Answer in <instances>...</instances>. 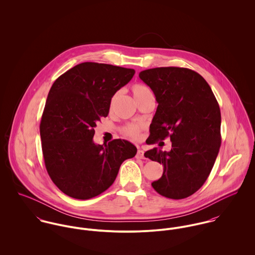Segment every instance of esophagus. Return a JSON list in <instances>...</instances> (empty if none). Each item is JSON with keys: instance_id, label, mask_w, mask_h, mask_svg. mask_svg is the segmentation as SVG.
I'll use <instances>...</instances> for the list:
<instances>
[{"instance_id": "esophagus-1", "label": "esophagus", "mask_w": 255, "mask_h": 255, "mask_svg": "<svg viewBox=\"0 0 255 255\" xmlns=\"http://www.w3.org/2000/svg\"><path fill=\"white\" fill-rule=\"evenodd\" d=\"M136 158H138V159H143L144 158V151L142 149L138 148L137 153H136Z\"/></svg>"}]
</instances>
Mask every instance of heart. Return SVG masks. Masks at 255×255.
Returning <instances> with one entry per match:
<instances>
[{"label": "heart", "instance_id": "heart-1", "mask_svg": "<svg viewBox=\"0 0 255 255\" xmlns=\"http://www.w3.org/2000/svg\"><path fill=\"white\" fill-rule=\"evenodd\" d=\"M131 90H132V94H133V97L136 102L139 100H142L144 98H147V97H153V94H152V91L150 90V88L143 84H134L132 86ZM116 97H117V94H115L112 97L111 102H110L111 107L113 106ZM125 133L134 139H137L140 134V127L137 125H128L125 128Z\"/></svg>", "mask_w": 255, "mask_h": 255}]
</instances>
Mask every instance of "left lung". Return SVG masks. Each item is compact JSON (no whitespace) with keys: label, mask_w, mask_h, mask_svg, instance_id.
I'll return each instance as SVG.
<instances>
[{"label":"left lung","mask_w":255,"mask_h":255,"mask_svg":"<svg viewBox=\"0 0 255 255\" xmlns=\"http://www.w3.org/2000/svg\"><path fill=\"white\" fill-rule=\"evenodd\" d=\"M140 79L153 91L158 107L150 125L148 144L170 136L171 151L156 147L146 158L164 167L152 182L161 195L182 199L207 180L221 145V112L206 80L185 68L167 67L142 71Z\"/></svg>","instance_id":"1"}]
</instances>
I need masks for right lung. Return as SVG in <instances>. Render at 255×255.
Returning <instances> with one entry per match:
<instances>
[{
  "mask_svg": "<svg viewBox=\"0 0 255 255\" xmlns=\"http://www.w3.org/2000/svg\"><path fill=\"white\" fill-rule=\"evenodd\" d=\"M135 73L132 69L82 63L53 83L40 124L47 172L65 194L76 199L95 197L115 182L122 163L136 154L125 139L95 144L94 128L109 114L115 93Z\"/></svg>",
  "mask_w": 255,
  "mask_h": 255,
  "instance_id": "1",
  "label": "right lung"
}]
</instances>
